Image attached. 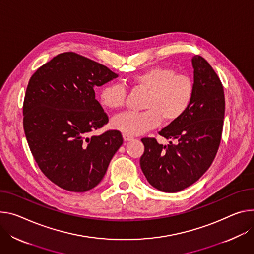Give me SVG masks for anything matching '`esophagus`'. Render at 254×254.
<instances>
[{
  "label": "esophagus",
  "mask_w": 254,
  "mask_h": 254,
  "mask_svg": "<svg viewBox=\"0 0 254 254\" xmlns=\"http://www.w3.org/2000/svg\"><path fill=\"white\" fill-rule=\"evenodd\" d=\"M123 137H124V140H125V142H129V141H132L134 137L132 136V135H130V134H127V133H123Z\"/></svg>",
  "instance_id": "esophagus-1"
}]
</instances>
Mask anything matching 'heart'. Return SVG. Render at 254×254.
Here are the masks:
<instances>
[{"label": "heart", "mask_w": 254, "mask_h": 254, "mask_svg": "<svg viewBox=\"0 0 254 254\" xmlns=\"http://www.w3.org/2000/svg\"><path fill=\"white\" fill-rule=\"evenodd\" d=\"M131 82L148 90L142 112L128 111L117 115L111 125L127 134H141L157 127L161 122L170 124L189 108L192 98V83L171 67L153 66L131 77ZM127 90L120 82L104 85L99 93L101 104L109 109H120L126 103Z\"/></svg>", "instance_id": "obj_1"}]
</instances>
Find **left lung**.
I'll return each mask as SVG.
<instances>
[{
	"instance_id": "obj_1",
	"label": "left lung",
	"mask_w": 254,
	"mask_h": 254,
	"mask_svg": "<svg viewBox=\"0 0 254 254\" xmlns=\"http://www.w3.org/2000/svg\"><path fill=\"white\" fill-rule=\"evenodd\" d=\"M191 64L190 104L178 120L159 131L170 140L169 144L161 145L154 137L142 139V171L153 188L164 192L180 191L197 181L213 163L221 142L225 115L223 85L203 58L194 56Z\"/></svg>"
}]
</instances>
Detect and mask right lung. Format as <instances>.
Listing matches in <instances>:
<instances>
[{"instance_id": "add662e5", "label": "right lung", "mask_w": 254, "mask_h": 254, "mask_svg": "<svg viewBox=\"0 0 254 254\" xmlns=\"http://www.w3.org/2000/svg\"><path fill=\"white\" fill-rule=\"evenodd\" d=\"M118 77L99 63L64 53L30 78L23 127L37 165L58 187L74 192L95 188L123 145L119 130L88 136L108 123L94 88Z\"/></svg>"}]
</instances>
